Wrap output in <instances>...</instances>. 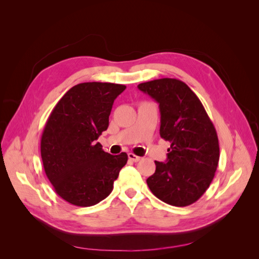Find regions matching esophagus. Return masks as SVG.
<instances>
[{
    "label": "esophagus",
    "mask_w": 259,
    "mask_h": 259,
    "mask_svg": "<svg viewBox=\"0 0 259 259\" xmlns=\"http://www.w3.org/2000/svg\"><path fill=\"white\" fill-rule=\"evenodd\" d=\"M128 159L131 161H133V162H138V161L142 160V158H140V156H138V155H136L134 153H128Z\"/></svg>",
    "instance_id": "34e87169"
}]
</instances>
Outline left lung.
I'll use <instances>...</instances> for the list:
<instances>
[{"label":"left lung","mask_w":259,"mask_h":259,"mask_svg":"<svg viewBox=\"0 0 259 259\" xmlns=\"http://www.w3.org/2000/svg\"><path fill=\"white\" fill-rule=\"evenodd\" d=\"M138 89L159 104L160 135L170 143L166 161H155L154 174L147 179L149 189L169 205H190L215 176L219 145L214 125L198 96L182 81L165 77L140 83Z\"/></svg>","instance_id":"8db88e82"}]
</instances>
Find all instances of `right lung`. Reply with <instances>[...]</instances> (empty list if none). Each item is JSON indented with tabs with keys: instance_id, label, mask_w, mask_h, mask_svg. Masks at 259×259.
I'll use <instances>...</instances> for the list:
<instances>
[{
	"instance_id": "add662e5",
	"label": "right lung",
	"mask_w": 259,
	"mask_h": 259,
	"mask_svg": "<svg viewBox=\"0 0 259 259\" xmlns=\"http://www.w3.org/2000/svg\"><path fill=\"white\" fill-rule=\"evenodd\" d=\"M122 84L88 82L70 89L55 106L41 138L45 174L56 193L76 206L106 199L127 162V154L111 155L96 143L109 126Z\"/></svg>"
}]
</instances>
